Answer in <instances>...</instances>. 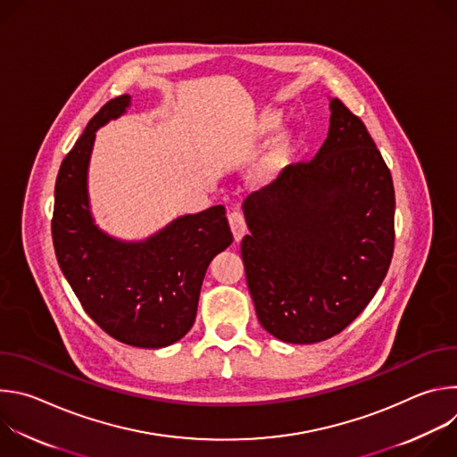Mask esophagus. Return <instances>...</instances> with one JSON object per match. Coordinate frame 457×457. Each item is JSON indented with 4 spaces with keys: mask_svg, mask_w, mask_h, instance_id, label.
Segmentation results:
<instances>
[{
    "mask_svg": "<svg viewBox=\"0 0 457 457\" xmlns=\"http://www.w3.org/2000/svg\"><path fill=\"white\" fill-rule=\"evenodd\" d=\"M228 219H229V228L233 231V237L238 242L245 235V231H247V224H245L244 213L240 210H233Z\"/></svg>",
    "mask_w": 457,
    "mask_h": 457,
    "instance_id": "esophagus-1",
    "label": "esophagus"
}]
</instances>
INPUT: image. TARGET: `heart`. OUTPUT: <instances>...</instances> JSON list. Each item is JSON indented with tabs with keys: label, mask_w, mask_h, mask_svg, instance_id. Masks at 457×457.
Listing matches in <instances>:
<instances>
[{
	"label": "heart",
	"mask_w": 457,
	"mask_h": 457,
	"mask_svg": "<svg viewBox=\"0 0 457 457\" xmlns=\"http://www.w3.org/2000/svg\"><path fill=\"white\" fill-rule=\"evenodd\" d=\"M277 124V119L275 117H268L266 120H264V128H273Z\"/></svg>",
	"instance_id": "1"
}]
</instances>
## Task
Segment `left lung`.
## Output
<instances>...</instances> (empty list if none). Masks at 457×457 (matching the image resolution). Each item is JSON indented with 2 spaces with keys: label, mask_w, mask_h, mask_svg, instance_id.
Here are the masks:
<instances>
[{
  "label": "left lung",
  "mask_w": 457,
  "mask_h": 457,
  "mask_svg": "<svg viewBox=\"0 0 457 457\" xmlns=\"http://www.w3.org/2000/svg\"><path fill=\"white\" fill-rule=\"evenodd\" d=\"M395 184L363 120L331 99L316 157L287 164L244 201L240 253L262 328L287 344L342 333L395 253Z\"/></svg>",
  "instance_id": "1"
}]
</instances>
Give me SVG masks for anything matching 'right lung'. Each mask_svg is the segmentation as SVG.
<instances>
[{"label":"right lung","mask_w":457,"mask_h":457,"mask_svg":"<svg viewBox=\"0 0 457 457\" xmlns=\"http://www.w3.org/2000/svg\"><path fill=\"white\" fill-rule=\"evenodd\" d=\"M129 101H108L62 159L52 240L64 278L99 328L126 345L159 349L191 329L206 270L233 235L224 206L179 217L145 242L117 240L94 224L87 173L96 132Z\"/></svg>","instance_id":"obj_1"}]
</instances>
